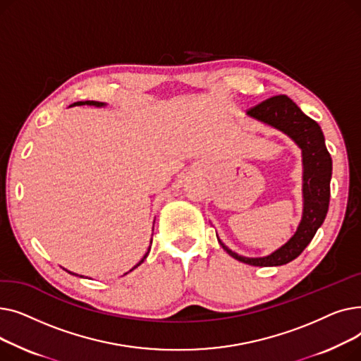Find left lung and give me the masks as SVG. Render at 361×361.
Returning <instances> with one entry per match:
<instances>
[{
    "instance_id": "left-lung-1",
    "label": "left lung",
    "mask_w": 361,
    "mask_h": 361,
    "mask_svg": "<svg viewBox=\"0 0 361 361\" xmlns=\"http://www.w3.org/2000/svg\"><path fill=\"white\" fill-rule=\"evenodd\" d=\"M250 117L267 123L288 135L302 150V196L305 209L295 234L281 249L267 257H243L226 245L222 249L234 259L252 267H281L301 255L324 224L331 196L332 159L325 146V137L319 124L307 117L286 94H276L247 109Z\"/></svg>"
}]
</instances>
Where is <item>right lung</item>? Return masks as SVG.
Returning a JSON list of instances; mask_svg holds the SVG:
<instances>
[{
  "label": "right lung",
  "instance_id": "1",
  "mask_svg": "<svg viewBox=\"0 0 361 361\" xmlns=\"http://www.w3.org/2000/svg\"><path fill=\"white\" fill-rule=\"evenodd\" d=\"M85 104H86V105H94V106H102V105H104V104H102V102H97V101H86V102H75V104H73V105H85ZM150 243H152V241H150ZM149 250H150V247H149ZM147 253H149V252H147ZM147 253H146V255H145V257H143V259H142V260H140V262H139V263H137V264H136V267H135V268H137V267H139V264H140V263H142V262H143V260H145V259H146V256H147ZM135 268H133V269H135ZM133 269H131V271H133Z\"/></svg>",
  "mask_w": 361,
  "mask_h": 361
}]
</instances>
